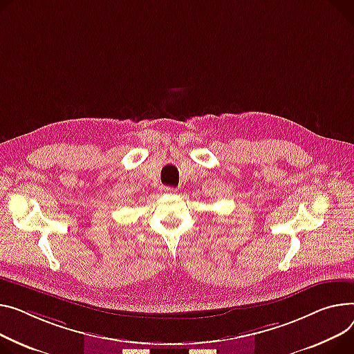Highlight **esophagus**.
<instances>
[{"label": "esophagus", "mask_w": 354, "mask_h": 354, "mask_svg": "<svg viewBox=\"0 0 354 354\" xmlns=\"http://www.w3.org/2000/svg\"><path fill=\"white\" fill-rule=\"evenodd\" d=\"M165 192H167V194H176V192H178V189H176V187L168 186V187H165Z\"/></svg>", "instance_id": "1"}]
</instances>
